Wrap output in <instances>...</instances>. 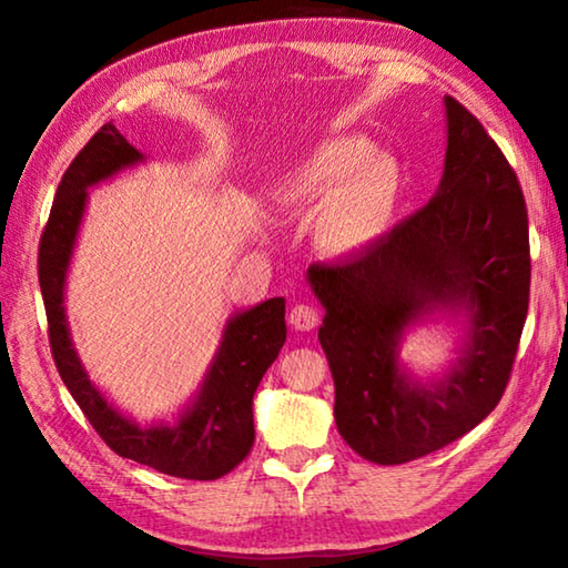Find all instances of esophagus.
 <instances>
[{
  "mask_svg": "<svg viewBox=\"0 0 568 568\" xmlns=\"http://www.w3.org/2000/svg\"><path fill=\"white\" fill-rule=\"evenodd\" d=\"M287 321H291V325H293L295 331L307 333V331L318 328L321 315H318V311H315L313 305L301 303V305H293V311H291V315H287Z\"/></svg>",
  "mask_w": 568,
  "mask_h": 568,
  "instance_id": "obj_1",
  "label": "esophagus"
}]
</instances>
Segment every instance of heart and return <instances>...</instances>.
Returning a JSON list of instances; mask_svg holds the SVG:
<instances>
[{"mask_svg": "<svg viewBox=\"0 0 568 568\" xmlns=\"http://www.w3.org/2000/svg\"><path fill=\"white\" fill-rule=\"evenodd\" d=\"M403 192L398 162L373 152L365 138L325 140L273 182L275 205L287 215H313V245L345 261L388 233Z\"/></svg>", "mask_w": 568, "mask_h": 568, "instance_id": "b5f03b06", "label": "heart"}]
</instances>
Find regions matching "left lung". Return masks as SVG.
Segmentation results:
<instances>
[{
    "label": "left lung",
    "mask_w": 568,
    "mask_h": 568,
    "mask_svg": "<svg viewBox=\"0 0 568 568\" xmlns=\"http://www.w3.org/2000/svg\"><path fill=\"white\" fill-rule=\"evenodd\" d=\"M434 197L376 245L305 281L323 305L318 341L335 426L355 454L406 464L468 434L501 400L528 311L524 192L484 124L454 98ZM459 325L457 358L423 379L399 361L418 324Z\"/></svg>",
    "instance_id": "8db88e82"
}]
</instances>
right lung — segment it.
<instances>
[{"label": "right lung", "mask_w": 568, "mask_h": 568, "mask_svg": "<svg viewBox=\"0 0 568 568\" xmlns=\"http://www.w3.org/2000/svg\"><path fill=\"white\" fill-rule=\"evenodd\" d=\"M148 162L112 122L94 134L62 175L40 243V287L57 371L77 406L114 454L160 474L213 480L233 470L255 440L253 396L285 343V297L230 315L200 388L172 420H134L90 378L72 343L64 287L90 190Z\"/></svg>", "instance_id": "right-lung-1"}]
</instances>
